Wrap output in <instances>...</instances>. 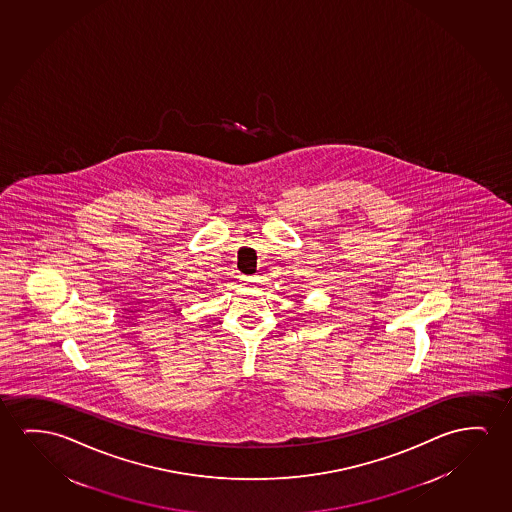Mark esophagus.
I'll list each match as a JSON object with an SVG mask.
<instances>
[{"mask_svg": "<svg viewBox=\"0 0 512 512\" xmlns=\"http://www.w3.org/2000/svg\"><path fill=\"white\" fill-rule=\"evenodd\" d=\"M243 282L248 283V285H253V283L257 282V278L250 276V278H243Z\"/></svg>", "mask_w": 512, "mask_h": 512, "instance_id": "esophagus-1", "label": "esophagus"}]
</instances>
